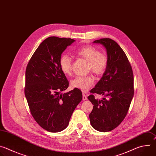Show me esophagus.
I'll return each instance as SVG.
<instances>
[{
    "label": "esophagus",
    "mask_w": 156,
    "mask_h": 156,
    "mask_svg": "<svg viewBox=\"0 0 156 156\" xmlns=\"http://www.w3.org/2000/svg\"><path fill=\"white\" fill-rule=\"evenodd\" d=\"M86 99H87V96L84 94H83V101H86Z\"/></svg>",
    "instance_id": "34e87169"
}]
</instances>
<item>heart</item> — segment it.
Listing matches in <instances>:
<instances>
[{
  "label": "heart",
  "mask_w": 156,
  "mask_h": 156,
  "mask_svg": "<svg viewBox=\"0 0 156 156\" xmlns=\"http://www.w3.org/2000/svg\"><path fill=\"white\" fill-rule=\"evenodd\" d=\"M75 53L87 62L89 70L97 75H102L105 71L108 59L106 55L99 53V51L91 46H86L78 49ZM61 70L66 75L71 74L72 60L68 55H62L59 60ZM94 83V78L91 75L77 76L71 80V86L73 88L79 89L83 92L87 91Z\"/></svg>",
  "instance_id": "obj_1"
}]
</instances>
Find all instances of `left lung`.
I'll list each match as a JSON object with an SVG mask.
<instances>
[{
    "label": "left lung",
    "instance_id": "1",
    "mask_svg": "<svg viewBox=\"0 0 156 156\" xmlns=\"http://www.w3.org/2000/svg\"><path fill=\"white\" fill-rule=\"evenodd\" d=\"M106 49L108 64L102 78L90 91L104 96L101 100L87 97L93 106L90 114L91 126L107 132L117 127L126 117L134 95L133 73L128 59L119 44L110 38L96 40Z\"/></svg>",
    "mask_w": 156,
    "mask_h": 156
}]
</instances>
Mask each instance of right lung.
<instances>
[{
    "label": "right lung",
    "mask_w": 156,
    "mask_h": 156,
    "mask_svg": "<svg viewBox=\"0 0 156 156\" xmlns=\"http://www.w3.org/2000/svg\"><path fill=\"white\" fill-rule=\"evenodd\" d=\"M71 38L49 37L37 48L27 66L25 94L36 122L49 132L61 131L68 126L74 110L83 96L75 88L64 94L69 82L61 70L59 60Z\"/></svg>",
    "instance_id": "add662e5"
}]
</instances>
